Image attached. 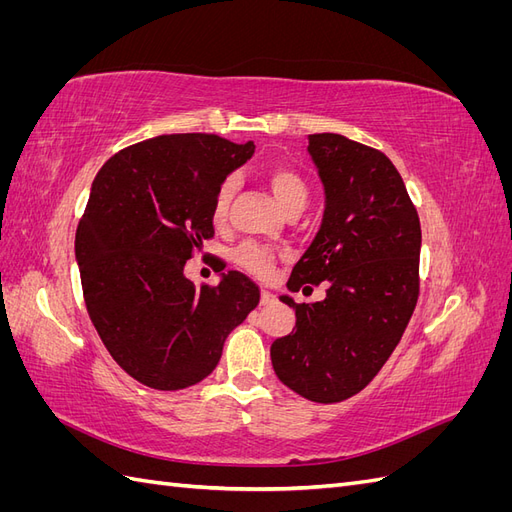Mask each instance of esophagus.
I'll list each match as a JSON object with an SVG mask.
<instances>
[{
	"label": "esophagus",
	"mask_w": 512,
	"mask_h": 512,
	"mask_svg": "<svg viewBox=\"0 0 512 512\" xmlns=\"http://www.w3.org/2000/svg\"><path fill=\"white\" fill-rule=\"evenodd\" d=\"M260 303H262V305H271V303H275V297H273V294H271L269 290H262V292H260Z\"/></svg>",
	"instance_id": "1"
}]
</instances>
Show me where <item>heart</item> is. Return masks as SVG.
Returning a JSON list of instances; mask_svg holds the SVG:
<instances>
[{"mask_svg":"<svg viewBox=\"0 0 512 512\" xmlns=\"http://www.w3.org/2000/svg\"><path fill=\"white\" fill-rule=\"evenodd\" d=\"M267 181L273 190V196L277 200V205L282 207L284 213L292 211H303L309 203V188L307 181L297 173L294 168L288 166H273L267 175ZM237 192V177H226L218 192H215L213 198V220L222 222L226 218V213L230 209L232 196ZM237 265L245 271H250L254 275L267 277L273 269V252L265 245L258 243H243L237 250Z\"/></svg>","mask_w":512,"mask_h":512,"instance_id":"heart-1","label":"heart"}]
</instances>
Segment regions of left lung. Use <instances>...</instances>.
<instances>
[{"label": "left lung", "mask_w": 512, "mask_h": 512, "mask_svg": "<svg viewBox=\"0 0 512 512\" xmlns=\"http://www.w3.org/2000/svg\"><path fill=\"white\" fill-rule=\"evenodd\" d=\"M307 141L324 213L286 286L305 292V284L324 282L327 297L294 303L282 294L297 324L271 344V363L294 393L335 404L374 380L408 327L418 299L421 222L382 151L329 132Z\"/></svg>", "instance_id": "obj_1"}]
</instances>
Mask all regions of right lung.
<instances>
[{
	"mask_svg": "<svg viewBox=\"0 0 512 512\" xmlns=\"http://www.w3.org/2000/svg\"><path fill=\"white\" fill-rule=\"evenodd\" d=\"M254 149L215 134L156 136L115 153L91 185L74 241L85 305L108 354L149 389L205 380L260 301L239 271L213 288L183 273L213 237L220 183Z\"/></svg>",
	"mask_w": 512,
	"mask_h": 512,
	"instance_id": "add662e5",
	"label": "right lung"
}]
</instances>
